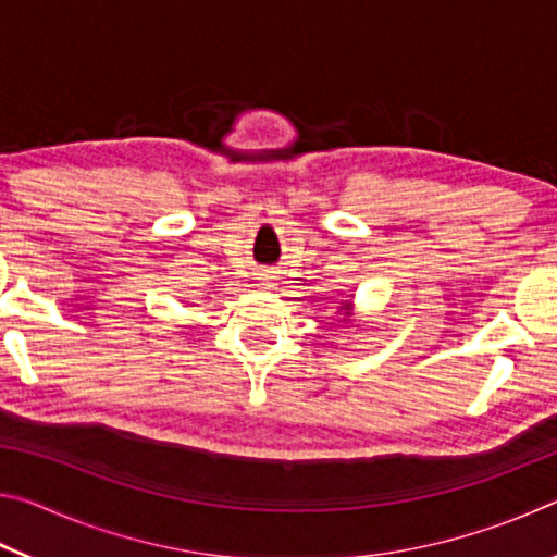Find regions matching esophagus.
Listing matches in <instances>:
<instances>
[{"label": "esophagus", "mask_w": 557, "mask_h": 557, "mask_svg": "<svg viewBox=\"0 0 557 557\" xmlns=\"http://www.w3.org/2000/svg\"><path fill=\"white\" fill-rule=\"evenodd\" d=\"M258 282L262 287H272V285H275V277H272L270 270H265V272H260V275H258Z\"/></svg>", "instance_id": "1"}]
</instances>
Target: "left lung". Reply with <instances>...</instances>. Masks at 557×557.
Masks as SVG:
<instances>
[{"instance_id":"1","label":"left lung","mask_w":557,"mask_h":557,"mask_svg":"<svg viewBox=\"0 0 557 557\" xmlns=\"http://www.w3.org/2000/svg\"><path fill=\"white\" fill-rule=\"evenodd\" d=\"M344 309H351V305H344Z\"/></svg>"}]
</instances>
